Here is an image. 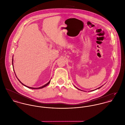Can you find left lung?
<instances>
[{"mask_svg":"<svg viewBox=\"0 0 125 125\" xmlns=\"http://www.w3.org/2000/svg\"><path fill=\"white\" fill-rule=\"evenodd\" d=\"M102 86H103V85H102ZM102 86H100V87H99V88H97V89H95V90H92V91H94V90H97V89H99V88H100V87H102ZM75 86V87H76V88H77V89H78V90H81V91H83V90H81V89H78V88H77V87H76V86Z\"/></svg>","mask_w":125,"mask_h":125,"instance_id":"left-lung-1","label":"left lung"}]
</instances>
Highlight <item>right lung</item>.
<instances>
[{"mask_svg":"<svg viewBox=\"0 0 125 125\" xmlns=\"http://www.w3.org/2000/svg\"><path fill=\"white\" fill-rule=\"evenodd\" d=\"M13 56H12V66H13ZM13 69H14V68H13ZM14 73H15V72H14ZM16 75V74H15ZM18 79V78H17ZM18 80H19V81L23 84V85H24V86H25L26 87H27V88H30V89H41V88H43V87H45L46 86H47V85H48L49 84V83H50V81H51V80L49 81V82L48 83H47L46 84H44V85H43V86H41V87H38V88H35V87H29V86H26V85H25V84H23L18 79Z\"/></svg>","mask_w":125,"mask_h":125,"instance_id":"right-lung-1","label":"right lung"}]
</instances>
